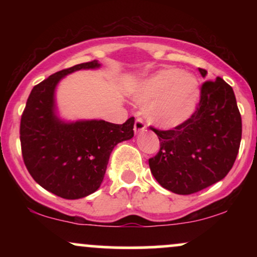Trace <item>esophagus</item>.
Returning a JSON list of instances; mask_svg holds the SVG:
<instances>
[{
    "label": "esophagus",
    "mask_w": 257,
    "mask_h": 257,
    "mask_svg": "<svg viewBox=\"0 0 257 257\" xmlns=\"http://www.w3.org/2000/svg\"><path fill=\"white\" fill-rule=\"evenodd\" d=\"M145 129H146V125H145V123H144L143 119L141 118L135 119V124H134L135 134H140V133L145 132Z\"/></svg>",
    "instance_id": "esophagus-1"
}]
</instances>
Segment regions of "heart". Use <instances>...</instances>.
Here are the masks:
<instances>
[{"instance_id": "obj_1", "label": "heart", "mask_w": 257, "mask_h": 257, "mask_svg": "<svg viewBox=\"0 0 257 257\" xmlns=\"http://www.w3.org/2000/svg\"><path fill=\"white\" fill-rule=\"evenodd\" d=\"M199 98L198 81L179 69H164L141 82L135 91V101L146 107L153 124L173 128L192 116Z\"/></svg>"}]
</instances>
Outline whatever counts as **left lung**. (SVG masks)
Segmentation results:
<instances>
[{
	"label": "left lung",
	"instance_id": "left-lung-1",
	"mask_svg": "<svg viewBox=\"0 0 257 257\" xmlns=\"http://www.w3.org/2000/svg\"><path fill=\"white\" fill-rule=\"evenodd\" d=\"M203 77L204 69H199ZM161 149L149 159L150 169L162 187L192 194L222 180L239 151L241 117L232 87L221 77L200 87L196 111L169 131L151 128Z\"/></svg>",
	"mask_w": 257,
	"mask_h": 257
}]
</instances>
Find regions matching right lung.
I'll return each instance as SVG.
<instances>
[{
  "instance_id": "obj_1",
  "label": "right lung",
  "mask_w": 257,
  "mask_h": 257,
  "mask_svg": "<svg viewBox=\"0 0 257 257\" xmlns=\"http://www.w3.org/2000/svg\"><path fill=\"white\" fill-rule=\"evenodd\" d=\"M96 60L75 65L35 85L20 120L26 169L44 190L65 199L83 198L101 185L112 150L134 137V117L123 124L105 120L66 123L55 114L54 91L64 76L96 69Z\"/></svg>"
}]
</instances>
